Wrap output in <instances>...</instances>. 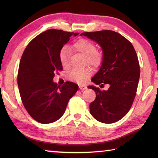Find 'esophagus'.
Returning <instances> with one entry per match:
<instances>
[{
	"instance_id": "34e87169",
	"label": "esophagus",
	"mask_w": 158,
	"mask_h": 158,
	"mask_svg": "<svg viewBox=\"0 0 158 158\" xmlns=\"http://www.w3.org/2000/svg\"><path fill=\"white\" fill-rule=\"evenodd\" d=\"M79 86V89H81V90H84V89H87V87L84 85H80Z\"/></svg>"
}]
</instances>
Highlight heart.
<instances>
[{"label": "heart", "instance_id": "1", "mask_svg": "<svg viewBox=\"0 0 158 158\" xmlns=\"http://www.w3.org/2000/svg\"><path fill=\"white\" fill-rule=\"evenodd\" d=\"M71 49L84 56L86 63L90 66L97 67L102 62V54L97 51L96 45L88 40L84 39L78 40L72 45ZM69 49L67 48H62L60 52V62L64 68H67L69 66ZM92 73V70L89 68L73 69L69 74V79L79 83H83L88 80Z\"/></svg>", "mask_w": 158, "mask_h": 158}]
</instances>
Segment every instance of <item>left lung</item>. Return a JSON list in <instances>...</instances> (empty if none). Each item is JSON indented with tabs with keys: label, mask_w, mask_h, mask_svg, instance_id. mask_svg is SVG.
Segmentation results:
<instances>
[{
	"label": "left lung",
	"mask_w": 158,
	"mask_h": 158,
	"mask_svg": "<svg viewBox=\"0 0 158 158\" xmlns=\"http://www.w3.org/2000/svg\"><path fill=\"white\" fill-rule=\"evenodd\" d=\"M96 42L102 50V65L92 79L100 87L109 84L101 91L89 85L96 97L89 105L91 115L98 122L112 123L125 116L135 100L140 77V66L132 43L119 33L112 31L83 32Z\"/></svg>",
	"instance_id": "left-lung-1"
}]
</instances>
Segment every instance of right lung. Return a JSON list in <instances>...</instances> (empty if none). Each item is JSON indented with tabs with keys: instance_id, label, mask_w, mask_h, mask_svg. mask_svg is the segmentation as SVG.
Instances as JSON below:
<instances>
[{
	"instance_id": "add662e5",
	"label": "right lung",
	"mask_w": 158,
	"mask_h": 158,
	"mask_svg": "<svg viewBox=\"0 0 158 158\" xmlns=\"http://www.w3.org/2000/svg\"><path fill=\"white\" fill-rule=\"evenodd\" d=\"M79 33L50 29L36 36L26 47L20 60L18 85L26 110L41 123L56 122L64 113L78 85L53 82L55 73L62 70L59 55L71 36Z\"/></svg>"
}]
</instances>
